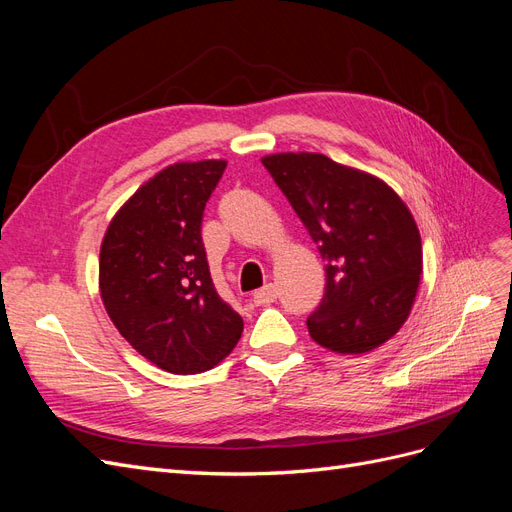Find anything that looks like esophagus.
Returning a JSON list of instances; mask_svg holds the SVG:
<instances>
[{
  "label": "esophagus",
  "instance_id": "esophagus-1",
  "mask_svg": "<svg viewBox=\"0 0 512 512\" xmlns=\"http://www.w3.org/2000/svg\"><path fill=\"white\" fill-rule=\"evenodd\" d=\"M276 295H278L276 287H274L272 283H268V285H263L259 291H255V293H253V302H255L257 306L272 304V302L276 300Z\"/></svg>",
  "mask_w": 512,
  "mask_h": 512
}]
</instances>
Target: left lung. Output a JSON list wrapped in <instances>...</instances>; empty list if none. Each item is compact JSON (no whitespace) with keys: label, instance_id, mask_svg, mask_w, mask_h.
Listing matches in <instances>:
<instances>
[{"label":"left lung","instance_id":"obj_1","mask_svg":"<svg viewBox=\"0 0 512 512\" xmlns=\"http://www.w3.org/2000/svg\"><path fill=\"white\" fill-rule=\"evenodd\" d=\"M325 261V293L308 317L312 340L368 353L406 321L423 270L421 236L398 193L319 153L261 159Z\"/></svg>","mask_w":512,"mask_h":512}]
</instances>
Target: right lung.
Wrapping results in <instances>:
<instances>
[{"mask_svg": "<svg viewBox=\"0 0 512 512\" xmlns=\"http://www.w3.org/2000/svg\"><path fill=\"white\" fill-rule=\"evenodd\" d=\"M225 161L174 163L114 214L100 253V291L121 336L174 374L206 372L234 351L242 317L214 289L204 208Z\"/></svg>", "mask_w": 512, "mask_h": 512, "instance_id": "1", "label": "right lung"}]
</instances>
